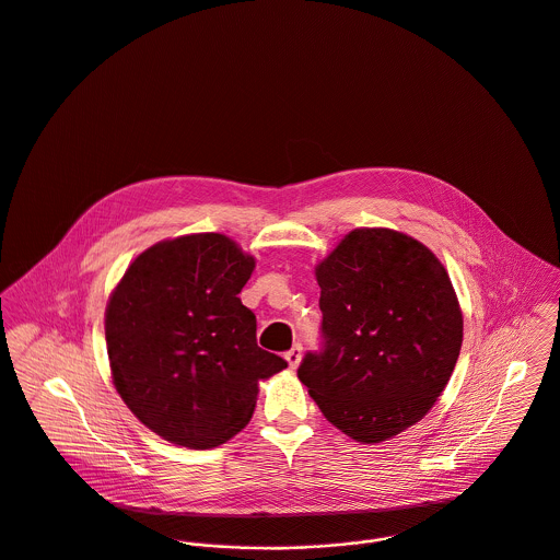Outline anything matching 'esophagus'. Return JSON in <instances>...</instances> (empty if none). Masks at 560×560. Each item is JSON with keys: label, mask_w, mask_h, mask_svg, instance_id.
I'll use <instances>...</instances> for the list:
<instances>
[{"label": "esophagus", "mask_w": 560, "mask_h": 560, "mask_svg": "<svg viewBox=\"0 0 560 560\" xmlns=\"http://www.w3.org/2000/svg\"><path fill=\"white\" fill-rule=\"evenodd\" d=\"M301 343H295L287 354H284V359L289 361V365H291V370H295L299 365V361H301Z\"/></svg>", "instance_id": "obj_1"}]
</instances>
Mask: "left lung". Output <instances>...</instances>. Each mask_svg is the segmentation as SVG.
Here are the masks:
<instances>
[{
    "label": "left lung",
    "mask_w": 560,
    "mask_h": 560,
    "mask_svg": "<svg viewBox=\"0 0 560 560\" xmlns=\"http://www.w3.org/2000/svg\"><path fill=\"white\" fill-rule=\"evenodd\" d=\"M323 348L299 380L341 433L380 444L416 424L446 388L463 314L440 259L393 229H354L318 262Z\"/></svg>",
    "instance_id": "left-lung-1"
}]
</instances>
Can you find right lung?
Instances as JSON below:
<instances>
[{"mask_svg": "<svg viewBox=\"0 0 560 560\" xmlns=\"http://www.w3.org/2000/svg\"><path fill=\"white\" fill-rule=\"evenodd\" d=\"M253 269L226 235L195 233L150 246L114 289V386L172 444L221 446L253 418L259 382L287 368L257 346V318L237 298Z\"/></svg>", "mask_w": 560, "mask_h": 560, "instance_id": "right-lung-1", "label": "right lung"}]
</instances>
